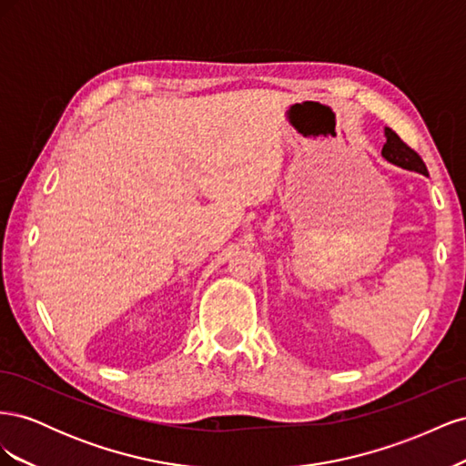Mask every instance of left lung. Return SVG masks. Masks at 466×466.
<instances>
[{
  "mask_svg": "<svg viewBox=\"0 0 466 466\" xmlns=\"http://www.w3.org/2000/svg\"><path fill=\"white\" fill-rule=\"evenodd\" d=\"M385 136H387V144L383 146L380 155H383L389 163L408 168V171H416L420 175H428L426 163L421 161V157L412 147H408L402 142L397 132H392L390 128H385Z\"/></svg>",
  "mask_w": 466,
  "mask_h": 466,
  "instance_id": "left-lung-1",
  "label": "left lung"
}]
</instances>
